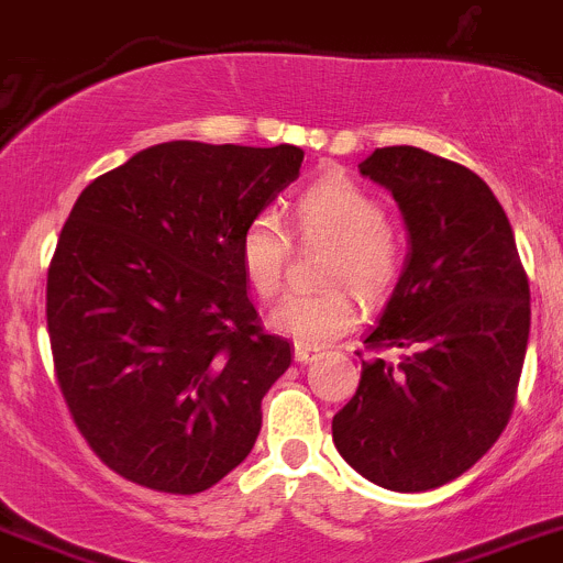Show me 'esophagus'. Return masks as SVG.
Masks as SVG:
<instances>
[{"mask_svg": "<svg viewBox=\"0 0 563 563\" xmlns=\"http://www.w3.org/2000/svg\"><path fill=\"white\" fill-rule=\"evenodd\" d=\"M319 354H321L319 346H308V343H299V341L294 343V360H297V363H313Z\"/></svg>", "mask_w": 563, "mask_h": 563, "instance_id": "34e87169", "label": "esophagus"}]
</instances>
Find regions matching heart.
<instances>
[{
	"instance_id": "b5f03b06",
	"label": "heart",
	"mask_w": 563,
	"mask_h": 563,
	"mask_svg": "<svg viewBox=\"0 0 563 563\" xmlns=\"http://www.w3.org/2000/svg\"><path fill=\"white\" fill-rule=\"evenodd\" d=\"M294 225L308 239L335 242L327 280H349L363 297H382L401 272V247L379 198L341 173L310 184L294 206ZM291 258V239L275 211H258L239 233V266L258 297H275ZM357 321L346 286L291 291L269 310V324L308 346H321Z\"/></svg>"
}]
</instances>
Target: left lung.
I'll return each instance as SVG.
<instances>
[{"instance_id":"left-lung-1","label":"left lung","mask_w":563,"mask_h":563,"mask_svg":"<svg viewBox=\"0 0 563 563\" xmlns=\"http://www.w3.org/2000/svg\"><path fill=\"white\" fill-rule=\"evenodd\" d=\"M360 173L382 184L409 253L371 327L357 393L332 418L335 449L393 493H427L471 471L515 409L531 291L515 233L473 170L412 145L376 148Z\"/></svg>"}]
</instances>
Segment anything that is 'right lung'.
<instances>
[{
    "mask_svg": "<svg viewBox=\"0 0 563 563\" xmlns=\"http://www.w3.org/2000/svg\"><path fill=\"white\" fill-rule=\"evenodd\" d=\"M302 156L173 140L70 209L46 283L54 371L81 438L125 482L195 495L253 451L291 343L261 327L239 233Z\"/></svg>",
    "mask_w": 563,
    "mask_h": 563,
    "instance_id": "right-lung-1",
    "label": "right lung"
}]
</instances>
